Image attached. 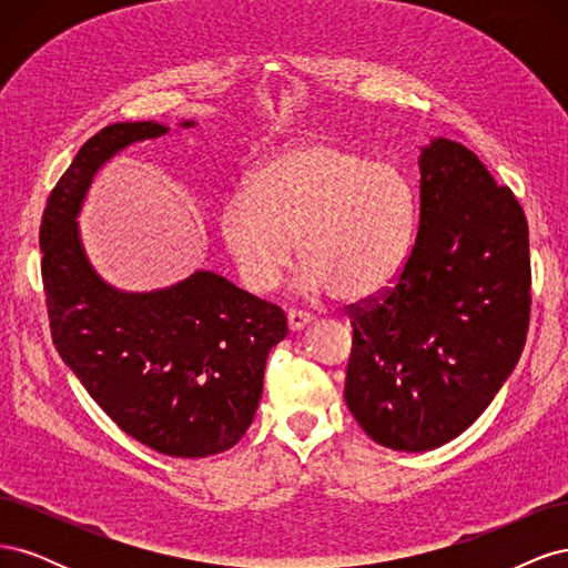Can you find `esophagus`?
I'll list each match as a JSON object with an SVG mask.
<instances>
[{
  "label": "esophagus",
  "instance_id": "obj_1",
  "mask_svg": "<svg viewBox=\"0 0 568 568\" xmlns=\"http://www.w3.org/2000/svg\"><path fill=\"white\" fill-rule=\"evenodd\" d=\"M286 320H288V329H291V332H301L303 326H307V324L313 322V317H311V315L298 313V311H291V313L286 315Z\"/></svg>",
  "mask_w": 568,
  "mask_h": 568
}]
</instances>
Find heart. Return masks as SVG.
Instances as JSON below:
<instances>
[{
	"instance_id": "b5f03b06",
	"label": "heart",
	"mask_w": 568,
	"mask_h": 568,
	"mask_svg": "<svg viewBox=\"0 0 568 568\" xmlns=\"http://www.w3.org/2000/svg\"><path fill=\"white\" fill-rule=\"evenodd\" d=\"M409 184L395 165L307 140L274 151L248 194L227 199L220 236L244 286L267 294L296 257L307 296L363 303L388 288L412 244Z\"/></svg>"
}]
</instances>
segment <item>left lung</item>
Masks as SVG:
<instances>
[{"mask_svg":"<svg viewBox=\"0 0 568 568\" xmlns=\"http://www.w3.org/2000/svg\"><path fill=\"white\" fill-rule=\"evenodd\" d=\"M530 315L528 225L476 153L436 136L419 153L415 244L382 298L353 307L346 403L384 448L450 443L517 367Z\"/></svg>","mask_w":568,"mask_h":568,"instance_id":"1","label":"left lung"}]
</instances>
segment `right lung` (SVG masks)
Returning a JSON list of instances; mask_svg holds the SVG:
<instances>
[{
	"mask_svg": "<svg viewBox=\"0 0 568 568\" xmlns=\"http://www.w3.org/2000/svg\"><path fill=\"white\" fill-rule=\"evenodd\" d=\"M168 132L136 120L82 144L42 215V282L54 346L94 403L134 440L196 459L246 434L286 317L209 270L165 288L123 291L92 267L78 215L94 175L115 153Z\"/></svg>",
	"mask_w": 568,
	"mask_h": 568,
	"instance_id": "right-lung-1",
	"label": "right lung"
}]
</instances>
